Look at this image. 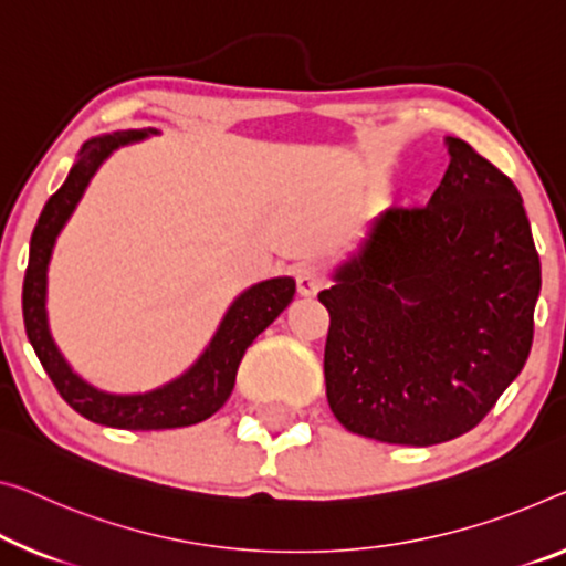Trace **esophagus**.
Wrapping results in <instances>:
<instances>
[{
	"label": "esophagus",
	"instance_id": "esophagus-1",
	"mask_svg": "<svg viewBox=\"0 0 566 566\" xmlns=\"http://www.w3.org/2000/svg\"><path fill=\"white\" fill-rule=\"evenodd\" d=\"M321 271L318 268L313 265H306L301 268L298 273H295V289H298V295H303V298H313L321 291Z\"/></svg>",
	"mask_w": 566,
	"mask_h": 566
}]
</instances>
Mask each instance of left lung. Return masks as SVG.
<instances>
[{"label": "left lung", "instance_id": "1", "mask_svg": "<svg viewBox=\"0 0 566 566\" xmlns=\"http://www.w3.org/2000/svg\"><path fill=\"white\" fill-rule=\"evenodd\" d=\"M422 210L374 217L321 291L336 420L392 446L473 430L528 359L542 263L524 199L460 138Z\"/></svg>", "mask_w": 566, "mask_h": 566}]
</instances>
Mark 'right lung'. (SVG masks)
<instances>
[{
  "instance_id": "add662e5",
  "label": "right lung",
  "mask_w": 566,
  "mask_h": 566,
  "mask_svg": "<svg viewBox=\"0 0 566 566\" xmlns=\"http://www.w3.org/2000/svg\"><path fill=\"white\" fill-rule=\"evenodd\" d=\"M149 136H159V132L151 126L128 128V132L93 136L81 146L63 187L48 199L34 224L22 285L24 332L60 397L85 420L118 430H174L212 417L232 395L234 377L248 346L281 316L295 293L293 277L277 275L234 295L205 352L179 377L146 392H108L73 369L50 332L48 271L52 250L103 161L120 146L142 144Z\"/></svg>"
}]
</instances>
